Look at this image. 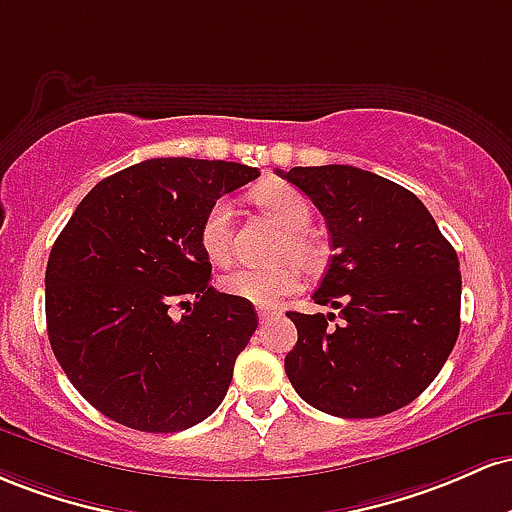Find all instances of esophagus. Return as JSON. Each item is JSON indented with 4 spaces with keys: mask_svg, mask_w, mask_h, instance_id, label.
Masks as SVG:
<instances>
[{
    "mask_svg": "<svg viewBox=\"0 0 512 512\" xmlns=\"http://www.w3.org/2000/svg\"><path fill=\"white\" fill-rule=\"evenodd\" d=\"M280 312H275V309H258V319H261V324H268V321L278 319Z\"/></svg>",
    "mask_w": 512,
    "mask_h": 512,
    "instance_id": "34e87169",
    "label": "esophagus"
}]
</instances>
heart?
<instances>
[{"label":"heart","mask_w":512,"mask_h":512,"mask_svg":"<svg viewBox=\"0 0 512 512\" xmlns=\"http://www.w3.org/2000/svg\"><path fill=\"white\" fill-rule=\"evenodd\" d=\"M254 203L266 215H271L285 237L280 241V256H295L307 268L321 261V249L312 234L307 232L312 222V205L304 193L287 183H263L251 193ZM205 256L217 266H225L232 258V208L225 198L215 200L205 212L198 232ZM302 287V271L295 263H280L273 268H239L222 278V290L256 307H275L283 297L292 295Z\"/></svg>","instance_id":"b5f03b06"}]
</instances>
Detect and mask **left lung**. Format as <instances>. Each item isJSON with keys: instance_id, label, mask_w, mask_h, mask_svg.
<instances>
[{"instance_id": "left-lung-1", "label": "left lung", "mask_w": 512, "mask_h": 512, "mask_svg": "<svg viewBox=\"0 0 512 512\" xmlns=\"http://www.w3.org/2000/svg\"><path fill=\"white\" fill-rule=\"evenodd\" d=\"M278 174L309 195L331 234L314 302L336 314L287 312L295 392L338 418H377L411 404L438 377L459 336L457 251L426 205L399 183L346 164Z\"/></svg>"}]
</instances>
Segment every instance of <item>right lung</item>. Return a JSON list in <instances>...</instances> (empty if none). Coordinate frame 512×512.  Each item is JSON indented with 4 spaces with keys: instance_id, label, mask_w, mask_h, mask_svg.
<instances>
[{
    "instance_id": "1",
    "label": "right lung",
    "mask_w": 512,
    "mask_h": 512,
    "mask_svg": "<svg viewBox=\"0 0 512 512\" xmlns=\"http://www.w3.org/2000/svg\"><path fill=\"white\" fill-rule=\"evenodd\" d=\"M258 174L234 162L147 159L96 183L57 237L45 271L50 346L111 421L179 433L225 399L258 317L210 285L198 232L215 200ZM176 303L189 307L181 318Z\"/></svg>"
}]
</instances>
